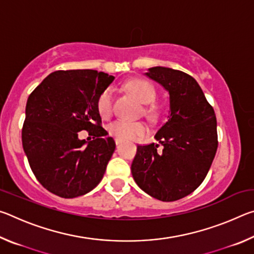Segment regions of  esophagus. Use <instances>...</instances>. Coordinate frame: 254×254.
I'll list each match as a JSON object with an SVG mask.
<instances>
[{
	"instance_id": "esophagus-1",
	"label": "esophagus",
	"mask_w": 254,
	"mask_h": 254,
	"mask_svg": "<svg viewBox=\"0 0 254 254\" xmlns=\"http://www.w3.org/2000/svg\"><path fill=\"white\" fill-rule=\"evenodd\" d=\"M123 142V140H121V139H115V144H120V143H122Z\"/></svg>"
}]
</instances>
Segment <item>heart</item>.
Here are the masks:
<instances>
[{
  "label": "heart",
  "mask_w": 254,
  "mask_h": 254,
  "mask_svg": "<svg viewBox=\"0 0 254 254\" xmlns=\"http://www.w3.org/2000/svg\"><path fill=\"white\" fill-rule=\"evenodd\" d=\"M126 88L130 92L137 101L142 104H151L156 98V91L149 81L134 78L127 81ZM113 105V89L106 88L103 91L97 100V110L103 118L110 117ZM109 133L112 136L121 140L135 139L147 132V127L142 122H132L127 120H115L114 122L109 124Z\"/></svg>",
  "instance_id": "obj_1"
}]
</instances>
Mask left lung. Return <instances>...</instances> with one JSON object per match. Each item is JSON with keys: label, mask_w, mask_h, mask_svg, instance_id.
Masks as SVG:
<instances>
[{"label": "left lung", "mask_w": 254, "mask_h": 254, "mask_svg": "<svg viewBox=\"0 0 254 254\" xmlns=\"http://www.w3.org/2000/svg\"><path fill=\"white\" fill-rule=\"evenodd\" d=\"M144 75L169 94L167 122L154 135L159 144L137 145L131 173L137 186L162 201L183 198L203 183L217 150L213 107L191 76L167 67Z\"/></svg>", "instance_id": "left-lung-1"}]
</instances>
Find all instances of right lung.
<instances>
[{
  "mask_svg": "<svg viewBox=\"0 0 254 254\" xmlns=\"http://www.w3.org/2000/svg\"><path fill=\"white\" fill-rule=\"evenodd\" d=\"M115 77L93 69L51 72L30 94L22 145L32 173L47 190L74 198L95 188L115 142L101 127L97 100ZM87 129L97 136L80 140Z\"/></svg>",
  "mask_w": 254,
  "mask_h": 254,
  "instance_id": "add662e5",
  "label": "right lung"
}]
</instances>
